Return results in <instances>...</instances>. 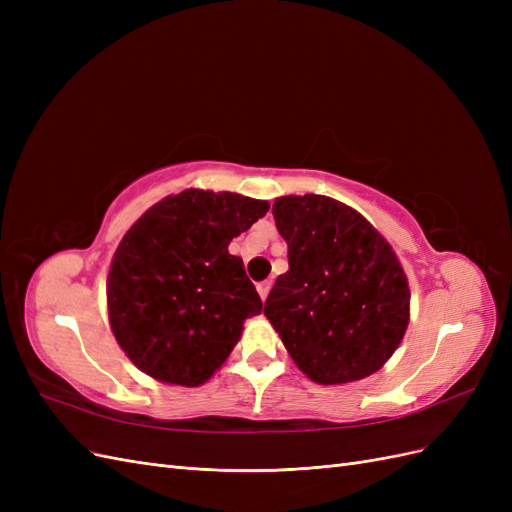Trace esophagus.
<instances>
[{"label": "esophagus", "instance_id": "obj_1", "mask_svg": "<svg viewBox=\"0 0 512 512\" xmlns=\"http://www.w3.org/2000/svg\"><path fill=\"white\" fill-rule=\"evenodd\" d=\"M271 286H273L271 282H260V284H258V294H260V299H262V301H267Z\"/></svg>", "mask_w": 512, "mask_h": 512}]
</instances>
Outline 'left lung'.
I'll return each instance as SVG.
<instances>
[{"label": "left lung", "instance_id": "left-lung-1", "mask_svg": "<svg viewBox=\"0 0 512 512\" xmlns=\"http://www.w3.org/2000/svg\"><path fill=\"white\" fill-rule=\"evenodd\" d=\"M273 218L288 243L265 316L318 384L363 380L391 359L410 320L408 277L359 211L329 196H282Z\"/></svg>", "mask_w": 512, "mask_h": 512}]
</instances>
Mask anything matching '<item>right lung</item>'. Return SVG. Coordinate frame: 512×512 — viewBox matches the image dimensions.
<instances>
[{
  "label": "right lung",
  "instance_id": "1",
  "mask_svg": "<svg viewBox=\"0 0 512 512\" xmlns=\"http://www.w3.org/2000/svg\"><path fill=\"white\" fill-rule=\"evenodd\" d=\"M267 200L185 190L147 209L121 239L106 280L108 320L128 359L160 382L200 386L262 312L243 260L228 252Z\"/></svg>",
  "mask_w": 512,
  "mask_h": 512
}]
</instances>
